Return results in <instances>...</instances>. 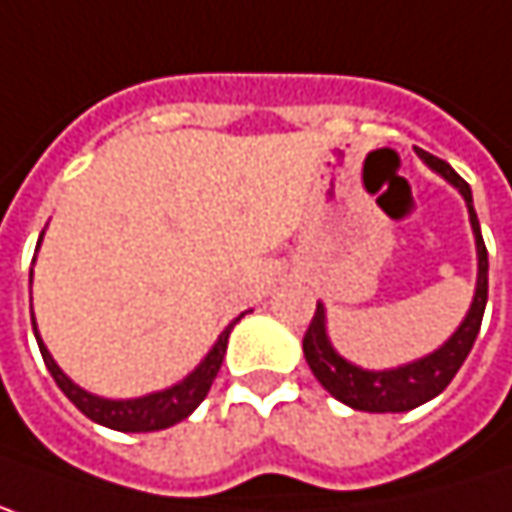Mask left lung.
Masks as SVG:
<instances>
[{
	"label": "left lung",
	"instance_id": "8db88e82",
	"mask_svg": "<svg viewBox=\"0 0 512 512\" xmlns=\"http://www.w3.org/2000/svg\"><path fill=\"white\" fill-rule=\"evenodd\" d=\"M416 155L422 163L442 175L466 202L469 210V225L475 234V255H478V281H475V296L472 304L463 316V322L454 328V334L442 343L440 349L431 354L401 363L393 369H363L357 363L346 360L340 351L334 349L331 337H328V313L325 304L316 302V313L310 319V328L304 334V360L310 366V372L316 375V381L334 395L337 401L349 404L354 410H366V413H404L413 410L437 395L451 384V378L457 375V369L463 366V360L469 357V351L475 346V337L481 331V319L487 310V290H489V260L487 246L481 237V225H478V213L472 205V190L469 184L440 158L416 149Z\"/></svg>",
	"mask_w": 512,
	"mask_h": 512
}]
</instances>
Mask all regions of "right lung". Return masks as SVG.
Here are the masks:
<instances>
[{
  "label": "right lung",
  "instance_id": "right-lung-1",
  "mask_svg": "<svg viewBox=\"0 0 512 512\" xmlns=\"http://www.w3.org/2000/svg\"><path fill=\"white\" fill-rule=\"evenodd\" d=\"M40 243H43V234L37 240V252H40ZM28 284H31V275H28ZM240 316H246V313H240ZM240 316L216 337V343L210 346V351L199 360V366L193 372H187L181 381H175L166 390H155V393L137 395V398H105V395L87 393L84 387H78L70 375L55 363V357L49 354L40 331H37V322H31V325H34V337H37V346H40L46 369L52 372L61 393L67 395L87 419H93L96 425H105L111 431H122V434H149V431H163V428H172V425L184 422L205 401L210 384H213V378H216V372L222 366L231 328L240 322Z\"/></svg>",
  "mask_w": 512,
  "mask_h": 512
}]
</instances>
